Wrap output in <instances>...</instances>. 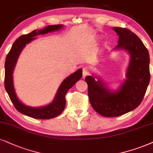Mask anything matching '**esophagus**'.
<instances>
[{"instance_id": "1", "label": "esophagus", "mask_w": 153, "mask_h": 153, "mask_svg": "<svg viewBox=\"0 0 153 153\" xmlns=\"http://www.w3.org/2000/svg\"><path fill=\"white\" fill-rule=\"evenodd\" d=\"M90 72V70H89V68L88 66H84L82 68V76L85 77Z\"/></svg>"}]
</instances>
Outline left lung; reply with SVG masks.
<instances>
[{
    "instance_id": "obj_1",
    "label": "left lung",
    "mask_w": 153,
    "mask_h": 153,
    "mask_svg": "<svg viewBox=\"0 0 153 153\" xmlns=\"http://www.w3.org/2000/svg\"><path fill=\"white\" fill-rule=\"evenodd\" d=\"M119 36L115 49H125L130 54L127 80L117 91H111L102 80L87 76L88 97L95 111L105 117H117L136 108L142 102L150 82V56L140 38L126 28L114 27Z\"/></svg>"
}]
</instances>
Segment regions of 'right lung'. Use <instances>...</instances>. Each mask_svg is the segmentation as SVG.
<instances>
[{"label":"right lung","mask_w":153,"mask_h":153,"mask_svg":"<svg viewBox=\"0 0 153 153\" xmlns=\"http://www.w3.org/2000/svg\"><path fill=\"white\" fill-rule=\"evenodd\" d=\"M63 25H50L42 30H34L30 33L22 35L14 42L9 53L6 56L5 63V87L9 95L10 100L14 106L20 113L28 117L36 119H51L57 117L62 113L66 105V94L69 89H71L80 79L82 78V69H79L74 73L69 75L63 81L58 89L54 101L49 105L40 108H31L26 106L20 102L16 95L13 82V73L20 52L26 44L36 39L35 36L43 35L50 32L59 30Z\"/></svg>","instance_id":"add662e5"}]
</instances>
